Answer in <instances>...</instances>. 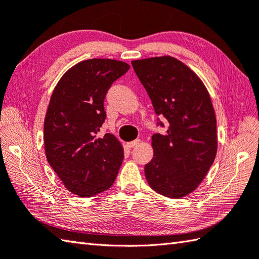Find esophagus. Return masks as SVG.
I'll list each match as a JSON object with an SVG mask.
<instances>
[{
    "mask_svg": "<svg viewBox=\"0 0 259 259\" xmlns=\"http://www.w3.org/2000/svg\"><path fill=\"white\" fill-rule=\"evenodd\" d=\"M139 143H140V140L139 139H136L134 141H130V143H126V147H129V148H134V147L138 146Z\"/></svg>",
    "mask_w": 259,
    "mask_h": 259,
    "instance_id": "34e87169",
    "label": "esophagus"
}]
</instances>
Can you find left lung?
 Segmentation results:
<instances>
[{
  "label": "left lung",
  "instance_id": "1",
  "mask_svg": "<svg viewBox=\"0 0 259 259\" xmlns=\"http://www.w3.org/2000/svg\"><path fill=\"white\" fill-rule=\"evenodd\" d=\"M155 113L167 121L165 135H153L154 157L145 165L149 186L180 199L205 177L217 154V120L201 79L176 58L164 56L131 62ZM157 125L165 126L159 118Z\"/></svg>",
  "mask_w": 259,
  "mask_h": 259
}]
</instances>
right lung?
<instances>
[{
    "instance_id": "right-lung-1",
    "label": "right lung",
    "mask_w": 259,
    "mask_h": 259,
    "mask_svg": "<svg viewBox=\"0 0 259 259\" xmlns=\"http://www.w3.org/2000/svg\"><path fill=\"white\" fill-rule=\"evenodd\" d=\"M130 66L89 59L65 73L53 92L44 123L46 157L66 189L89 197L110 189L123 160L113 135L99 136L106 118L104 99Z\"/></svg>"
}]
</instances>
